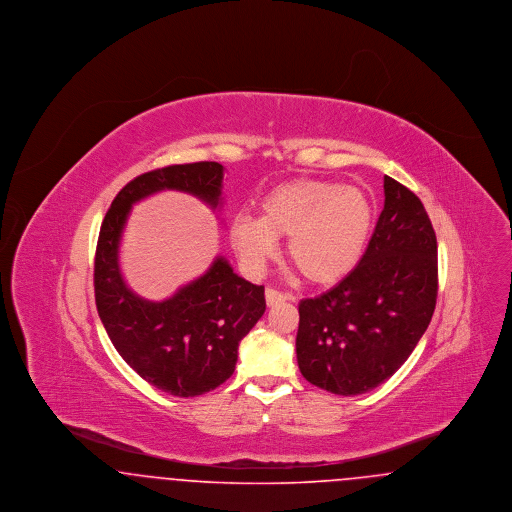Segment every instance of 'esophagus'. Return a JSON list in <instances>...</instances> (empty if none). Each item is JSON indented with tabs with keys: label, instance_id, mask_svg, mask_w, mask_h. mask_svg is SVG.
Returning a JSON list of instances; mask_svg holds the SVG:
<instances>
[{
	"label": "esophagus",
	"instance_id": "obj_1",
	"mask_svg": "<svg viewBox=\"0 0 512 512\" xmlns=\"http://www.w3.org/2000/svg\"><path fill=\"white\" fill-rule=\"evenodd\" d=\"M265 297H267L268 307H276V305H280V303H284V301L292 299L288 293L276 292V290H272V288H267Z\"/></svg>",
	"mask_w": 512,
	"mask_h": 512
}]
</instances>
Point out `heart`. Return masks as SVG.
<instances>
[{
  "mask_svg": "<svg viewBox=\"0 0 512 512\" xmlns=\"http://www.w3.org/2000/svg\"><path fill=\"white\" fill-rule=\"evenodd\" d=\"M374 224L372 199L355 186L299 178L272 188L259 201V219L240 215L230 242L245 267L261 270L288 238V261L303 280L332 286L363 259Z\"/></svg>",
  "mask_w": 512,
  "mask_h": 512,
  "instance_id": "obj_1",
  "label": "heart"
}]
</instances>
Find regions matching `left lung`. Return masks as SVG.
Here are the masks:
<instances>
[{
	"label": "left lung",
	"instance_id": "1",
	"mask_svg": "<svg viewBox=\"0 0 512 512\" xmlns=\"http://www.w3.org/2000/svg\"><path fill=\"white\" fill-rule=\"evenodd\" d=\"M384 209L340 284L299 303L297 365L307 382L359 395L391 378L426 332L438 299V242L416 195L384 176Z\"/></svg>",
	"mask_w": 512,
	"mask_h": 512
}]
</instances>
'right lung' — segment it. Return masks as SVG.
I'll list each match as a JSON object with an SVG mask.
<instances>
[{
	"label": "right lung",
	"instance_id": "right-lung-1",
	"mask_svg": "<svg viewBox=\"0 0 512 512\" xmlns=\"http://www.w3.org/2000/svg\"><path fill=\"white\" fill-rule=\"evenodd\" d=\"M224 167L215 161L171 165L130 180L99 230L94 288L99 318L115 349L157 390L195 397L219 388L236 368L238 345L263 317L265 288L238 276L224 257L165 301L132 292L121 274L119 245L130 207L147 195L178 190L220 207Z\"/></svg>",
	"mask_w": 512,
	"mask_h": 512
}]
</instances>
